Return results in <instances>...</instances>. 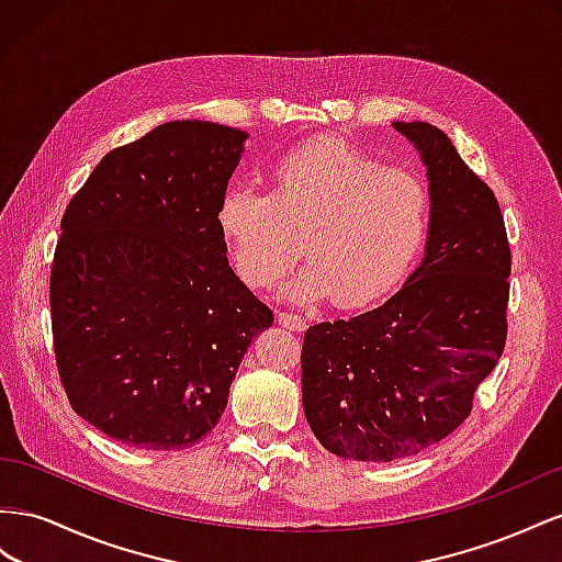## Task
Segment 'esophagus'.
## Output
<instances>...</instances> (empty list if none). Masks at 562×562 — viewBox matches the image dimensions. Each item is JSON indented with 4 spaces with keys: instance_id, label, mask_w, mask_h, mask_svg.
I'll return each instance as SVG.
<instances>
[{
    "instance_id": "esophagus-1",
    "label": "esophagus",
    "mask_w": 562,
    "mask_h": 562,
    "mask_svg": "<svg viewBox=\"0 0 562 562\" xmlns=\"http://www.w3.org/2000/svg\"><path fill=\"white\" fill-rule=\"evenodd\" d=\"M278 323H280V327L290 329V331L306 329V319H303L301 315H292V313H278Z\"/></svg>"
}]
</instances>
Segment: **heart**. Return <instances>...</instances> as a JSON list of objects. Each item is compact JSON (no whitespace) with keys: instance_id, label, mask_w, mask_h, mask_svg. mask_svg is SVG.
Returning a JSON list of instances; mask_svg holds the SVG:
<instances>
[{"instance_id":"heart-1","label":"heart","mask_w":562,"mask_h":562,"mask_svg":"<svg viewBox=\"0 0 562 562\" xmlns=\"http://www.w3.org/2000/svg\"><path fill=\"white\" fill-rule=\"evenodd\" d=\"M430 218L424 179L331 138L280 157L268 192L231 186L216 206L221 243L251 290L276 284L303 247L308 261L282 284L299 306L386 299L419 259Z\"/></svg>"}]
</instances>
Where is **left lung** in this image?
<instances>
[{
    "label": "left lung",
    "mask_w": 562,
    "mask_h": 562,
    "mask_svg": "<svg viewBox=\"0 0 562 562\" xmlns=\"http://www.w3.org/2000/svg\"><path fill=\"white\" fill-rule=\"evenodd\" d=\"M432 198L422 263L386 303L303 336V412L327 452L386 463L463 424L506 344L510 249L494 192L426 122H393Z\"/></svg>",
    "instance_id": "obj_1"
}]
</instances>
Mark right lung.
<instances>
[{
  "label": "right lung",
  "instance_id": "1",
  "mask_svg": "<svg viewBox=\"0 0 562 562\" xmlns=\"http://www.w3.org/2000/svg\"><path fill=\"white\" fill-rule=\"evenodd\" d=\"M247 132L176 120L108 153L70 200L52 268L72 409L138 450H186L228 405L272 313L228 266L216 206Z\"/></svg>",
  "mask_w": 562,
  "mask_h": 562
}]
</instances>
